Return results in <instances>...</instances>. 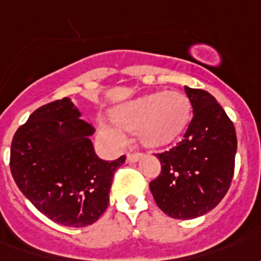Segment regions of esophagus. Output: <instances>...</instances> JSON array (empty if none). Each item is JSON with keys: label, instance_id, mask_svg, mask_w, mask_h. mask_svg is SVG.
I'll return each instance as SVG.
<instances>
[{"label": "esophagus", "instance_id": "obj_1", "mask_svg": "<svg viewBox=\"0 0 261 261\" xmlns=\"http://www.w3.org/2000/svg\"><path fill=\"white\" fill-rule=\"evenodd\" d=\"M143 157V154L142 153H128L126 154V161L128 163H136L139 160Z\"/></svg>", "mask_w": 261, "mask_h": 261}]
</instances>
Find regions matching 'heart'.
Wrapping results in <instances>:
<instances>
[{
    "instance_id": "heart-1",
    "label": "heart",
    "mask_w": 261,
    "mask_h": 261,
    "mask_svg": "<svg viewBox=\"0 0 261 261\" xmlns=\"http://www.w3.org/2000/svg\"><path fill=\"white\" fill-rule=\"evenodd\" d=\"M192 102L185 93L178 90L155 91L125 102L111 112L118 128L138 133L143 146L161 149L174 143L191 122ZM106 139L119 143L122 135L118 129L101 125Z\"/></svg>"
}]
</instances>
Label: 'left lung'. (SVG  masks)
I'll use <instances>...</instances> for the list:
<instances>
[{
    "mask_svg": "<svg viewBox=\"0 0 261 261\" xmlns=\"http://www.w3.org/2000/svg\"><path fill=\"white\" fill-rule=\"evenodd\" d=\"M193 118L184 140L157 154L161 172L150 182L160 210L178 220L206 214L227 195L235 170L237 132L210 93L185 86Z\"/></svg>",
    "mask_w": 261,
    "mask_h": 261,
    "instance_id": "obj_1",
    "label": "left lung"
}]
</instances>
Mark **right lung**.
Here are the masks:
<instances>
[{"mask_svg":"<svg viewBox=\"0 0 261 261\" xmlns=\"http://www.w3.org/2000/svg\"><path fill=\"white\" fill-rule=\"evenodd\" d=\"M93 133L65 97L37 108L13 135L9 165L16 185L40 213L65 227H86L102 216L114 174L126 159H98Z\"/></svg>","mask_w":261,"mask_h":261,"instance_id":"1","label":"right lung"}]
</instances>
